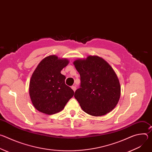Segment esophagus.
Here are the masks:
<instances>
[{
  "mask_svg": "<svg viewBox=\"0 0 152 152\" xmlns=\"http://www.w3.org/2000/svg\"><path fill=\"white\" fill-rule=\"evenodd\" d=\"M72 88L74 91V92H75V91L76 90V86H72Z\"/></svg>",
  "mask_w": 152,
  "mask_h": 152,
  "instance_id": "obj_1",
  "label": "esophagus"
}]
</instances>
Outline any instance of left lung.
<instances>
[{
  "label": "left lung",
  "instance_id": "8db88e82",
  "mask_svg": "<svg viewBox=\"0 0 152 152\" xmlns=\"http://www.w3.org/2000/svg\"><path fill=\"white\" fill-rule=\"evenodd\" d=\"M73 64L80 76V88L74 96L82 110L95 117L113 110L120 97L121 86L110 65L96 55L77 59Z\"/></svg>",
  "mask_w": 152,
  "mask_h": 152
}]
</instances>
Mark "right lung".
Returning a JSON list of instances; mask_svg holds the SVG:
<instances>
[{"label": "right lung", "instance_id": "add662e5", "mask_svg": "<svg viewBox=\"0 0 152 152\" xmlns=\"http://www.w3.org/2000/svg\"><path fill=\"white\" fill-rule=\"evenodd\" d=\"M69 63L66 58L52 55L42 59L32 75L29 93L38 111L52 115L61 111L73 96V90L65 83L61 71Z\"/></svg>", "mask_w": 152, "mask_h": 152}]
</instances>
